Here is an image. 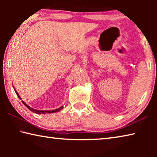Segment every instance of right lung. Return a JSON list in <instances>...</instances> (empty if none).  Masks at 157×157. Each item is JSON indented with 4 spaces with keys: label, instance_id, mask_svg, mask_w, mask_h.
Here are the masks:
<instances>
[{
    "label": "right lung",
    "instance_id": "right-lung-1",
    "mask_svg": "<svg viewBox=\"0 0 157 157\" xmlns=\"http://www.w3.org/2000/svg\"><path fill=\"white\" fill-rule=\"evenodd\" d=\"M14 91H15V92H16V94H17V96L19 98H20V96H19V95H18V94L17 93V91H16V89H14ZM22 102L23 103V104H24V105H25V107H27L28 109H30L31 111H33V112H34V113H38V114H44V113H55V112H57V111H60L61 109H62L63 108V106H62V107H59V108H58V109H55V110H50V111H43V110H36V109H33V108H31V107H29V106L28 105H26L25 103L23 102V101H22Z\"/></svg>",
    "mask_w": 157,
    "mask_h": 157
}]
</instances>
